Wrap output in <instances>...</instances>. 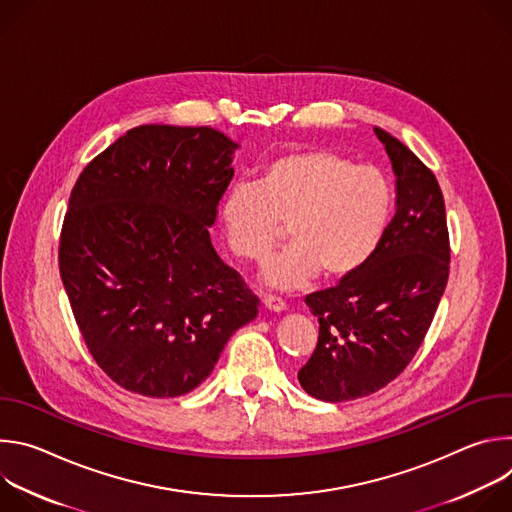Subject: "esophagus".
Segmentation results:
<instances>
[{"label":"esophagus","instance_id":"esophagus-1","mask_svg":"<svg viewBox=\"0 0 512 512\" xmlns=\"http://www.w3.org/2000/svg\"><path fill=\"white\" fill-rule=\"evenodd\" d=\"M263 308L269 310V312H283L285 302L281 298H275V296H263Z\"/></svg>","mask_w":512,"mask_h":512}]
</instances>
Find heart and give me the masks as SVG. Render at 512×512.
<instances>
[{"label":"heart","instance_id":"1","mask_svg":"<svg viewBox=\"0 0 512 512\" xmlns=\"http://www.w3.org/2000/svg\"><path fill=\"white\" fill-rule=\"evenodd\" d=\"M389 176L330 148H306L269 160L253 184H233L218 208L229 251L263 261L281 223L289 245L263 269L277 289H298L318 273L340 281L371 261L391 223Z\"/></svg>","mask_w":512,"mask_h":512}]
</instances>
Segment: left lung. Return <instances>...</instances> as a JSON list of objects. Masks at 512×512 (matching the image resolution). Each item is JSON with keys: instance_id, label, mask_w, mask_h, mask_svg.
I'll return each mask as SVG.
<instances>
[{"instance_id": "obj_1", "label": "left lung", "mask_w": 512, "mask_h": 512, "mask_svg": "<svg viewBox=\"0 0 512 512\" xmlns=\"http://www.w3.org/2000/svg\"><path fill=\"white\" fill-rule=\"evenodd\" d=\"M375 133L397 176V212L367 265L306 296L320 336L298 379L308 395L328 403L367 397L405 371L450 275L440 184L405 143L379 127Z\"/></svg>"}]
</instances>
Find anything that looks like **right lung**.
Segmentation results:
<instances>
[{"mask_svg": "<svg viewBox=\"0 0 512 512\" xmlns=\"http://www.w3.org/2000/svg\"><path fill=\"white\" fill-rule=\"evenodd\" d=\"M237 148L212 127L139 125L70 192L60 277L95 362L131 393H190L259 312L208 235Z\"/></svg>", "mask_w": 512, "mask_h": 512, "instance_id": "obj_1", "label": "right lung"}]
</instances>
